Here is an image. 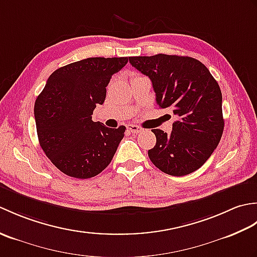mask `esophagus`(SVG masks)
<instances>
[{"label":"esophagus","instance_id":"obj_1","mask_svg":"<svg viewBox=\"0 0 257 257\" xmlns=\"http://www.w3.org/2000/svg\"><path fill=\"white\" fill-rule=\"evenodd\" d=\"M128 130L133 134H139L143 132V128L139 127L137 124H128Z\"/></svg>","mask_w":257,"mask_h":257}]
</instances>
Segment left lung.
Here are the masks:
<instances>
[{
	"label": "left lung",
	"instance_id": "left-lung-1",
	"mask_svg": "<svg viewBox=\"0 0 257 257\" xmlns=\"http://www.w3.org/2000/svg\"><path fill=\"white\" fill-rule=\"evenodd\" d=\"M129 62L150 78L159 107H170L178 116L171 134L152 129L157 143L148 151L151 162L174 177L198 170L215 150L224 129L217 81L200 61L188 56L158 54L129 57Z\"/></svg>",
	"mask_w": 257,
	"mask_h": 257
}]
</instances>
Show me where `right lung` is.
<instances>
[{
  "label": "right lung",
  "mask_w": 257,
  "mask_h": 257,
  "mask_svg": "<svg viewBox=\"0 0 257 257\" xmlns=\"http://www.w3.org/2000/svg\"><path fill=\"white\" fill-rule=\"evenodd\" d=\"M128 57H90L56 69L38 95L34 116L38 141L48 159L69 177L89 179L108 167L125 127L91 120L106 87Z\"/></svg>",
  "instance_id": "right-lung-1"
}]
</instances>
